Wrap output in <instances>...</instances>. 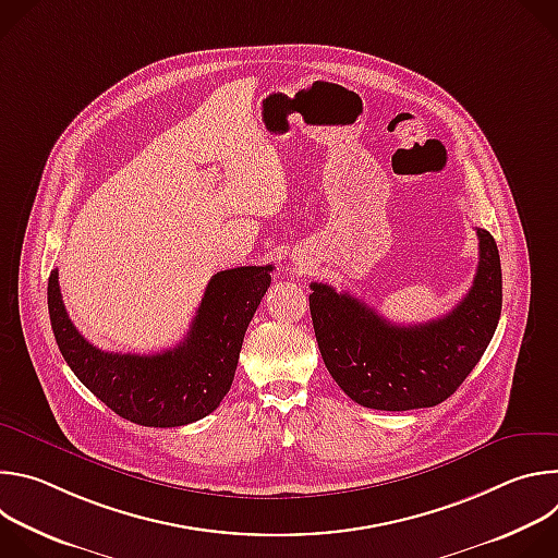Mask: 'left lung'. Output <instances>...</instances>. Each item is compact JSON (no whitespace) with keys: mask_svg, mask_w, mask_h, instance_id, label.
I'll return each mask as SVG.
<instances>
[{"mask_svg":"<svg viewBox=\"0 0 558 558\" xmlns=\"http://www.w3.org/2000/svg\"><path fill=\"white\" fill-rule=\"evenodd\" d=\"M480 267L465 298L426 325L386 323L368 304L311 282L315 340L338 386L375 411L430 409L482 360L501 317V260L495 238L476 227Z\"/></svg>","mask_w":558,"mask_h":558,"instance_id":"obj_1","label":"left lung"}]
</instances>
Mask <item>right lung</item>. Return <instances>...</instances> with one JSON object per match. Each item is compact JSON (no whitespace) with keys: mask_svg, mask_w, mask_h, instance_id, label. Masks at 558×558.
<instances>
[{"mask_svg":"<svg viewBox=\"0 0 558 558\" xmlns=\"http://www.w3.org/2000/svg\"><path fill=\"white\" fill-rule=\"evenodd\" d=\"M274 267H235L211 276L187 338L163 353H108L90 344L65 313L57 269L48 313L72 373L119 417L174 428L203 420L229 392L245 331L271 284Z\"/></svg>","mask_w":558,"mask_h":558,"instance_id":"right-lung-1","label":"right lung"}]
</instances>
